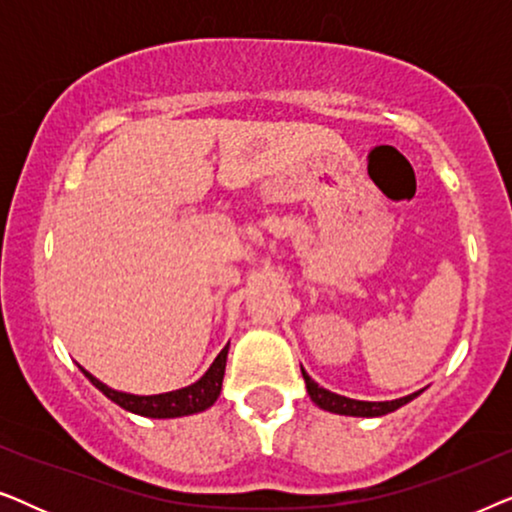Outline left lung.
<instances>
[{
    "label": "left lung",
    "instance_id": "8db88e82",
    "mask_svg": "<svg viewBox=\"0 0 512 512\" xmlns=\"http://www.w3.org/2000/svg\"><path fill=\"white\" fill-rule=\"evenodd\" d=\"M303 377H305V384H307V394H310L312 401L317 403L321 410L335 412V415H347V417H382V415H389V412L403 408L405 403H410L412 398H417L419 394H422V391H415V394L396 398V401H356V398L333 394V391L319 387V384L314 382L312 377L305 373V370H303Z\"/></svg>",
    "mask_w": 512,
    "mask_h": 512
}]
</instances>
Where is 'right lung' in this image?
Returning a JSON list of instances; mask_svg holds the SVG:
<instances>
[{
	"label": "right lung",
	"instance_id": "add662e5",
	"mask_svg": "<svg viewBox=\"0 0 512 512\" xmlns=\"http://www.w3.org/2000/svg\"><path fill=\"white\" fill-rule=\"evenodd\" d=\"M228 347H230V342L221 349L219 356H216L212 366L207 368V373L202 375L198 382L188 384V387H184V389L167 391V394H153V396H137V394H125V391H116V389L107 387L104 382L97 380L95 375H90L86 368H81V366L79 368H81V373L86 375L88 380L109 398V401L121 405L123 410L135 412V415H142V417H151V419H172V417L195 415V412L212 408L214 401L221 394L223 373H226Z\"/></svg>",
	"mask_w": 512,
	"mask_h": 512
}]
</instances>
